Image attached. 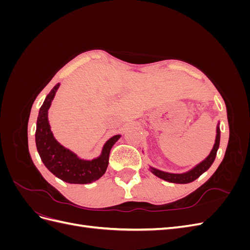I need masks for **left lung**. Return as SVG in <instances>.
<instances>
[{
	"label": "left lung",
	"instance_id": "8db88e82",
	"mask_svg": "<svg viewBox=\"0 0 250 250\" xmlns=\"http://www.w3.org/2000/svg\"><path fill=\"white\" fill-rule=\"evenodd\" d=\"M219 144H220V129H219V126H218L214 148L211 149L209 155L206 158V160L201 162L199 165L196 166L194 169H192L191 171H188L187 173H183V174L167 173V172H163V171H160V170L154 169V168H151V172H152L157 177H160L164 180H167V181H169V183H174V184L192 183V181H194L195 179H197L202 173L206 172L210 167L211 164L214 163L216 154H217V150L219 148Z\"/></svg>",
	"mask_w": 250,
	"mask_h": 250
}]
</instances>
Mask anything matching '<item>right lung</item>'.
Instances as JSON below:
<instances>
[{"label": "right lung", "instance_id": "add662e5", "mask_svg": "<svg viewBox=\"0 0 250 250\" xmlns=\"http://www.w3.org/2000/svg\"><path fill=\"white\" fill-rule=\"evenodd\" d=\"M58 87L59 83L51 89L40 109L35 131L37 151L43 165L58 178L69 184H90L106 171L110 149L121 135L110 138L105 143L101 156L92 161L80 160L72 151L60 145L53 137L48 121V110Z\"/></svg>", "mask_w": 250, "mask_h": 250}]
</instances>
